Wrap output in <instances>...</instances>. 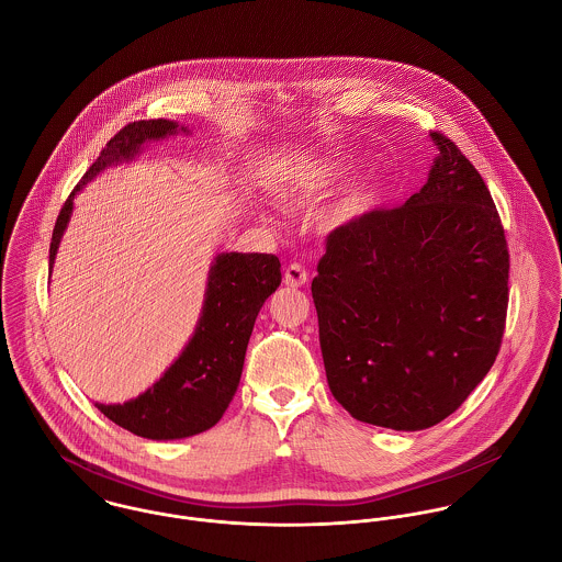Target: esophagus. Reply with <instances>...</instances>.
<instances>
[{
    "label": "esophagus",
    "instance_id": "34e87169",
    "mask_svg": "<svg viewBox=\"0 0 562 562\" xmlns=\"http://www.w3.org/2000/svg\"><path fill=\"white\" fill-rule=\"evenodd\" d=\"M307 279H310V274H307V270H305V266H303V263L292 261V263L285 268L283 283H285L288 288H301V285H305V283H307Z\"/></svg>",
    "mask_w": 562,
    "mask_h": 562
}]
</instances>
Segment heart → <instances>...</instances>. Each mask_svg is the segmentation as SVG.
Wrapping results in <instances>:
<instances>
[{
  "mask_svg": "<svg viewBox=\"0 0 562 562\" xmlns=\"http://www.w3.org/2000/svg\"><path fill=\"white\" fill-rule=\"evenodd\" d=\"M344 170H346L344 164H324L316 170H310L305 175V179L292 181L285 188H281V194L283 196H301V194L321 192L330 183H335L344 175ZM379 196H381L379 183H363L361 188H357L341 201V205L337 207V214H335L337 221H352V218L370 212L379 203Z\"/></svg>",
  "mask_w": 562,
  "mask_h": 562,
  "instance_id": "b5f03b06",
  "label": "heart"
}]
</instances>
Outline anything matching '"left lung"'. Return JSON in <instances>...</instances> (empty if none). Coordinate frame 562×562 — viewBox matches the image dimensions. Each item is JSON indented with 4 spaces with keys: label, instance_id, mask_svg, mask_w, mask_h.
Here are the masks:
<instances>
[{
    "label": "left lung",
    "instance_id": "left-lung-1",
    "mask_svg": "<svg viewBox=\"0 0 562 562\" xmlns=\"http://www.w3.org/2000/svg\"><path fill=\"white\" fill-rule=\"evenodd\" d=\"M439 156L404 205L337 227L312 281L330 394L355 419L422 430L491 370L506 324L508 246L481 172Z\"/></svg>",
    "mask_w": 562,
    "mask_h": 562
}]
</instances>
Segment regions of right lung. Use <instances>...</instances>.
Segmentation results:
<instances>
[{
	"instance_id": "obj_1",
	"label": "right lung",
	"mask_w": 562,
	"mask_h": 562,
	"mask_svg": "<svg viewBox=\"0 0 562 562\" xmlns=\"http://www.w3.org/2000/svg\"><path fill=\"white\" fill-rule=\"evenodd\" d=\"M177 132L188 130L166 119L134 121L103 147L58 214L49 246L52 268L81 188L108 166L132 160L145 143ZM279 283L277 255L221 252L210 268L203 314L183 352L138 398L123 404L97 402V408L121 428L156 441L183 439L212 428L234 401L252 324Z\"/></svg>"
}]
</instances>
